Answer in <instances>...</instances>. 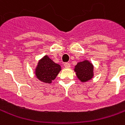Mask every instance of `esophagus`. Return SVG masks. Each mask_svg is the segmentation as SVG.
<instances>
[{
	"instance_id": "obj_1",
	"label": "esophagus",
	"mask_w": 125,
	"mask_h": 125,
	"mask_svg": "<svg viewBox=\"0 0 125 125\" xmlns=\"http://www.w3.org/2000/svg\"><path fill=\"white\" fill-rule=\"evenodd\" d=\"M64 67L65 68H70V63H64Z\"/></svg>"
}]
</instances>
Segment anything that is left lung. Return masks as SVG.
I'll list each match as a JSON object with an SVG mask.
<instances>
[{"mask_svg": "<svg viewBox=\"0 0 125 125\" xmlns=\"http://www.w3.org/2000/svg\"><path fill=\"white\" fill-rule=\"evenodd\" d=\"M74 72L82 82H86L94 76V65L90 61L85 60L75 65Z\"/></svg>", "mask_w": 125, "mask_h": 125, "instance_id": "1", "label": "left lung"}]
</instances>
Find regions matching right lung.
Here are the masks:
<instances>
[{
	"label": "right lung",
	"instance_id": "obj_1",
	"mask_svg": "<svg viewBox=\"0 0 125 125\" xmlns=\"http://www.w3.org/2000/svg\"><path fill=\"white\" fill-rule=\"evenodd\" d=\"M61 70L62 68L59 64L51 60L48 55H45L39 60L35 69V74L42 82L51 84Z\"/></svg>",
	"mask_w": 125,
	"mask_h": 125
}]
</instances>
